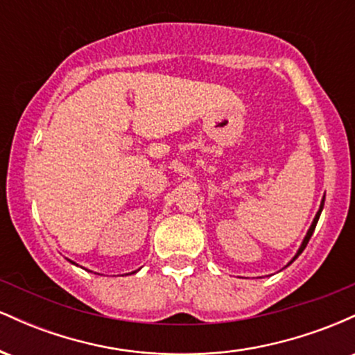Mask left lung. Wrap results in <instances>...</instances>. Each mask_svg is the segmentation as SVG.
<instances>
[{
	"label": "left lung",
	"instance_id": "obj_1",
	"mask_svg": "<svg viewBox=\"0 0 355 355\" xmlns=\"http://www.w3.org/2000/svg\"><path fill=\"white\" fill-rule=\"evenodd\" d=\"M324 200H325V197H324V198H322V203H320V209H319V211H317L315 218H313V222H312L311 229H309V232H307V235H305V239H304L302 245H300V248H299V250H297V254H295V257H294V259H292V260H291V262H288V263H292V262H294V260L297 259V257H299L300 254H302V252H304V248H305V247H307L309 240H311V237H312V234H313V230H315V225H317V222H319V217H320V211H322V209H324Z\"/></svg>",
	"mask_w": 355,
	"mask_h": 355
}]
</instances>
